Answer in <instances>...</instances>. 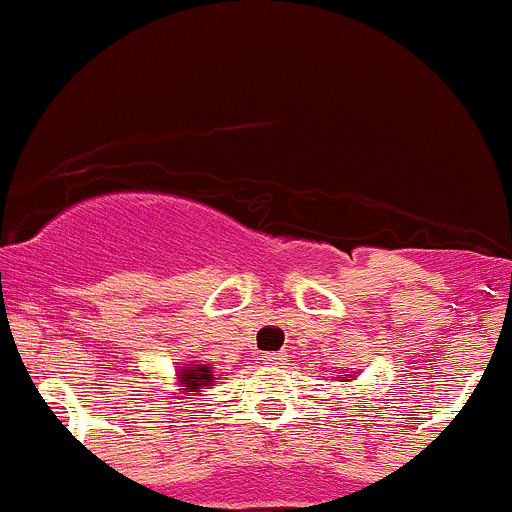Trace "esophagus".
<instances>
[{
  "label": "esophagus",
  "mask_w": 512,
  "mask_h": 512,
  "mask_svg": "<svg viewBox=\"0 0 512 512\" xmlns=\"http://www.w3.org/2000/svg\"><path fill=\"white\" fill-rule=\"evenodd\" d=\"M262 361H265V364H283L285 353L283 351H280V353H265V356H262Z\"/></svg>",
  "instance_id": "34e87169"
}]
</instances>
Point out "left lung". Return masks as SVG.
I'll return each instance as SVG.
<instances>
[{
  "label": "left lung",
  "instance_id": "1",
  "mask_svg": "<svg viewBox=\"0 0 512 512\" xmlns=\"http://www.w3.org/2000/svg\"><path fill=\"white\" fill-rule=\"evenodd\" d=\"M341 379H346V381H351V379H353V374H351V371H343V376H341Z\"/></svg>",
  "mask_w": 512,
  "mask_h": 512
}]
</instances>
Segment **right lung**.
<instances>
[{
  "instance_id": "right-lung-1",
  "label": "right lung",
  "mask_w": 512,
  "mask_h": 512,
  "mask_svg": "<svg viewBox=\"0 0 512 512\" xmlns=\"http://www.w3.org/2000/svg\"><path fill=\"white\" fill-rule=\"evenodd\" d=\"M176 381L184 386V391H202L214 384V371L209 364H194V361H189V364H181L176 369Z\"/></svg>"
}]
</instances>
